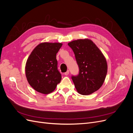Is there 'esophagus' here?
Segmentation results:
<instances>
[{
    "mask_svg": "<svg viewBox=\"0 0 133 133\" xmlns=\"http://www.w3.org/2000/svg\"><path fill=\"white\" fill-rule=\"evenodd\" d=\"M69 74V70H67V71L65 72V73H64V75H68Z\"/></svg>",
    "mask_w": 133,
    "mask_h": 133,
    "instance_id": "34e87169",
    "label": "esophagus"
}]
</instances>
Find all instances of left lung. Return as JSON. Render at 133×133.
I'll return each mask as SVG.
<instances>
[{"mask_svg":"<svg viewBox=\"0 0 133 133\" xmlns=\"http://www.w3.org/2000/svg\"><path fill=\"white\" fill-rule=\"evenodd\" d=\"M74 51L79 68L77 76L71 79L76 90L82 95H89L99 89L108 71L106 59L92 41L78 39L68 44Z\"/></svg>","mask_w":133,"mask_h":133,"instance_id":"8db88e82","label":"left lung"}]
</instances>
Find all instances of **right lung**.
<instances>
[{
    "label": "right lung",
    "instance_id": "1",
    "mask_svg": "<svg viewBox=\"0 0 133 133\" xmlns=\"http://www.w3.org/2000/svg\"><path fill=\"white\" fill-rule=\"evenodd\" d=\"M62 45L60 43H42L31 51L26 63L25 75L35 90L49 94L61 81L56 55Z\"/></svg>",
    "mask_w": 133,
    "mask_h": 133
}]
</instances>
